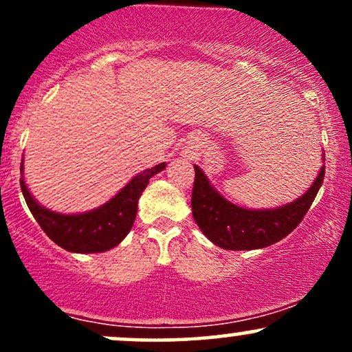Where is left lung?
Listing matches in <instances>:
<instances>
[{
	"instance_id": "obj_1",
	"label": "left lung",
	"mask_w": 352,
	"mask_h": 352,
	"mask_svg": "<svg viewBox=\"0 0 352 352\" xmlns=\"http://www.w3.org/2000/svg\"><path fill=\"white\" fill-rule=\"evenodd\" d=\"M192 190V213L195 223L210 241L223 250L265 248L288 236L314 201L324 180V165L305 195L274 210H248L225 200L210 185L197 165Z\"/></svg>"
}]
</instances>
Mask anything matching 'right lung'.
<instances>
[{
	"mask_svg": "<svg viewBox=\"0 0 352 352\" xmlns=\"http://www.w3.org/2000/svg\"><path fill=\"white\" fill-rule=\"evenodd\" d=\"M164 168L165 164L147 168L129 182L106 205L80 215H63L41 207L31 197L24 179L19 182L30 212L56 245L74 253H100L114 248L131 232L137 215V201L147 187L148 179Z\"/></svg>",
	"mask_w": 352,
	"mask_h": 352,
	"instance_id": "obj_1",
	"label": "right lung"
}]
</instances>
